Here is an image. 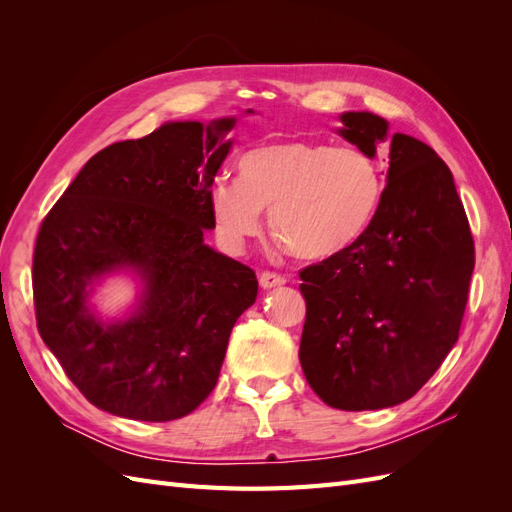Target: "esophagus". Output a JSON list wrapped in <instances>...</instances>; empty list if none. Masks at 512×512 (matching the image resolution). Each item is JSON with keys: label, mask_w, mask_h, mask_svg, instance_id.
Here are the masks:
<instances>
[{"label": "esophagus", "mask_w": 512, "mask_h": 512, "mask_svg": "<svg viewBox=\"0 0 512 512\" xmlns=\"http://www.w3.org/2000/svg\"><path fill=\"white\" fill-rule=\"evenodd\" d=\"M258 282H260V288L269 290V288L284 286L286 284V277L284 275H277V273H271V271H265V273H260Z\"/></svg>", "instance_id": "34e87169"}]
</instances>
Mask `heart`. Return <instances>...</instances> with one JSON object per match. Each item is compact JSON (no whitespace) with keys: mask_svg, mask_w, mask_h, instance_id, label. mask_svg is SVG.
I'll return each instance as SVG.
<instances>
[{"mask_svg":"<svg viewBox=\"0 0 512 512\" xmlns=\"http://www.w3.org/2000/svg\"><path fill=\"white\" fill-rule=\"evenodd\" d=\"M239 179L218 177L209 207L228 250L269 226L303 260H327L359 243L376 222L386 179L359 147L282 141L243 153Z\"/></svg>","mask_w":512,"mask_h":512,"instance_id":"obj_1","label":"heart"}]
</instances>
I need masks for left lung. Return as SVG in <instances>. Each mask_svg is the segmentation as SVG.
<instances>
[{
	"mask_svg": "<svg viewBox=\"0 0 512 512\" xmlns=\"http://www.w3.org/2000/svg\"><path fill=\"white\" fill-rule=\"evenodd\" d=\"M348 143L376 158L391 138L384 203L352 250L303 269L307 303L299 361L314 393L339 410L410 399L459 337L474 241L453 173L438 153L389 121L339 115Z\"/></svg>",
	"mask_w": 512,
	"mask_h": 512,
	"instance_id": "8db88e82",
	"label": "left lung"
}]
</instances>
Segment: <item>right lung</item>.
Listing matches in <instances>:
<instances>
[{
  "mask_svg": "<svg viewBox=\"0 0 512 512\" xmlns=\"http://www.w3.org/2000/svg\"><path fill=\"white\" fill-rule=\"evenodd\" d=\"M235 123L168 121L108 145L40 226V337L108 414L164 423L194 412L215 389L237 318L256 301V273L203 239L215 228L209 194ZM115 272H132L142 290L128 315L108 321L90 297Z\"/></svg>",
  "mask_w": 512,
  "mask_h": 512,
  "instance_id": "obj_1",
  "label": "right lung"
}]
</instances>
